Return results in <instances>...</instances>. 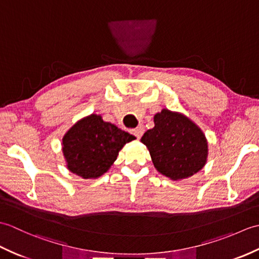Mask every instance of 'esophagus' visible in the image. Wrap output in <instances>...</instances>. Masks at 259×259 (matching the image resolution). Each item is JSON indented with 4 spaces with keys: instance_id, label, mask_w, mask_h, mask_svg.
Instances as JSON below:
<instances>
[{
    "instance_id": "obj_1",
    "label": "esophagus",
    "mask_w": 259,
    "mask_h": 259,
    "mask_svg": "<svg viewBox=\"0 0 259 259\" xmlns=\"http://www.w3.org/2000/svg\"><path fill=\"white\" fill-rule=\"evenodd\" d=\"M144 133H145V128L142 125H139V126H137L136 129H133L131 130V134H133L134 136H136L137 138L138 139H140L141 138V136L144 135Z\"/></svg>"
}]
</instances>
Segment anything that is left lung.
I'll use <instances>...</instances> for the list:
<instances>
[{"instance_id":"left-lung-1","label":"left lung","mask_w":259,"mask_h":259,"mask_svg":"<svg viewBox=\"0 0 259 259\" xmlns=\"http://www.w3.org/2000/svg\"><path fill=\"white\" fill-rule=\"evenodd\" d=\"M155 126L142 136L153 166L171 180L191 177L205 166L208 142L194 121L180 112L162 109L153 117Z\"/></svg>"}]
</instances>
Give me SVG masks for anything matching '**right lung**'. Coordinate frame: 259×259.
Instances as JSON below:
<instances>
[{
  "mask_svg": "<svg viewBox=\"0 0 259 259\" xmlns=\"http://www.w3.org/2000/svg\"><path fill=\"white\" fill-rule=\"evenodd\" d=\"M136 137L92 113L80 119L62 138L67 168L83 179H97L117 160L119 151Z\"/></svg>",
  "mask_w": 259,
  "mask_h": 259,
  "instance_id": "add662e5",
  "label": "right lung"
}]
</instances>
